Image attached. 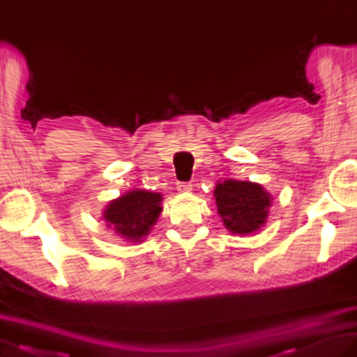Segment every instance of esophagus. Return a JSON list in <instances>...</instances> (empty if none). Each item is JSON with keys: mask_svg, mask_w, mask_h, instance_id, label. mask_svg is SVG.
Masks as SVG:
<instances>
[{"mask_svg": "<svg viewBox=\"0 0 357 357\" xmlns=\"http://www.w3.org/2000/svg\"><path fill=\"white\" fill-rule=\"evenodd\" d=\"M177 190H178V192H181V193L190 192V190H192V185H190V183L180 181V183H177Z\"/></svg>", "mask_w": 357, "mask_h": 357, "instance_id": "obj_1", "label": "esophagus"}]
</instances>
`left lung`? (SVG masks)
I'll return each mask as SVG.
<instances>
[{
  "mask_svg": "<svg viewBox=\"0 0 357 357\" xmlns=\"http://www.w3.org/2000/svg\"><path fill=\"white\" fill-rule=\"evenodd\" d=\"M218 213L226 229L247 235L265 223L271 197L261 185L250 181L225 180L214 189Z\"/></svg>",
  "mask_w": 357,
  "mask_h": 357,
  "instance_id": "left-lung-1",
  "label": "left lung"
}]
</instances>
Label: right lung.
<instances>
[{
    "label": "right lung",
    "instance_id": "add662e5",
    "mask_svg": "<svg viewBox=\"0 0 357 357\" xmlns=\"http://www.w3.org/2000/svg\"><path fill=\"white\" fill-rule=\"evenodd\" d=\"M162 197L155 192L132 190L109 204L104 219L129 241H142L150 232L162 211Z\"/></svg>",
    "mask_w": 357,
    "mask_h": 357
}]
</instances>
